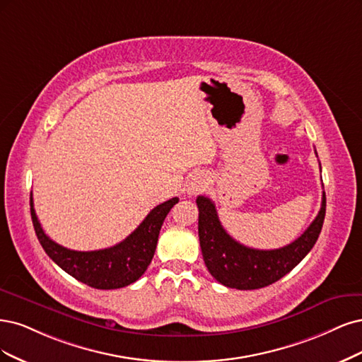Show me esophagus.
<instances>
[{"label": "esophagus", "instance_id": "1", "mask_svg": "<svg viewBox=\"0 0 362 362\" xmlns=\"http://www.w3.org/2000/svg\"><path fill=\"white\" fill-rule=\"evenodd\" d=\"M207 179L203 176V174H197V176H194V179L191 180V183H189V188H188V192L191 194V195H194V194H197V192H200V191H203L204 188H206V182Z\"/></svg>", "mask_w": 362, "mask_h": 362}]
</instances>
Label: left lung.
Instances as JSON below:
<instances>
[{"instance_id": "obj_1", "label": "left lung", "mask_w": 362, "mask_h": 362, "mask_svg": "<svg viewBox=\"0 0 362 362\" xmlns=\"http://www.w3.org/2000/svg\"><path fill=\"white\" fill-rule=\"evenodd\" d=\"M198 238L209 272L226 287L254 290L269 286L288 274L316 243L326 212L323 191L320 211L310 227L286 247L278 250H254L236 242L221 226L211 198L198 195Z\"/></svg>"}]
</instances>
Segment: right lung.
I'll return each instance as SVG.
<instances>
[{"label": "right lung", "instance_id": "add662e5", "mask_svg": "<svg viewBox=\"0 0 362 362\" xmlns=\"http://www.w3.org/2000/svg\"><path fill=\"white\" fill-rule=\"evenodd\" d=\"M177 197L156 206L135 231L111 248L98 251H74L58 245L45 235L30 197L31 219L45 252L64 272L93 288L111 290L126 287L141 276L155 255L159 231Z\"/></svg>", "mask_w": 362, "mask_h": 362}]
</instances>
